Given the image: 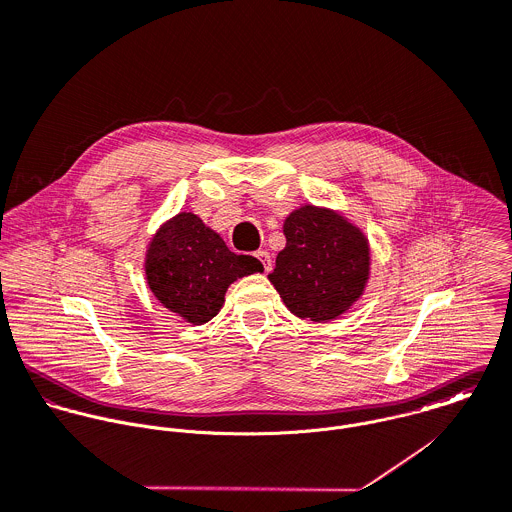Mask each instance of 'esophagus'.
<instances>
[{"label":"esophagus","instance_id":"1","mask_svg":"<svg viewBox=\"0 0 512 512\" xmlns=\"http://www.w3.org/2000/svg\"><path fill=\"white\" fill-rule=\"evenodd\" d=\"M255 257L261 261V265H263V269H265V271H271V267H273V259H271L269 251H257V253H255Z\"/></svg>","mask_w":512,"mask_h":512}]
</instances>
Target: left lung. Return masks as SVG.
<instances>
[{
	"instance_id": "8db88e82",
	"label": "left lung",
	"mask_w": 512,
	"mask_h": 512,
	"mask_svg": "<svg viewBox=\"0 0 512 512\" xmlns=\"http://www.w3.org/2000/svg\"><path fill=\"white\" fill-rule=\"evenodd\" d=\"M283 233L287 245L269 281L285 307L315 323L349 311L369 281L371 251L363 231L333 209L303 205L285 219Z\"/></svg>"
}]
</instances>
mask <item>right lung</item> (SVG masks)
I'll use <instances>...</instances> for the list:
<instances>
[{"label":"right lung","mask_w":512,"mask_h":512,"mask_svg":"<svg viewBox=\"0 0 512 512\" xmlns=\"http://www.w3.org/2000/svg\"><path fill=\"white\" fill-rule=\"evenodd\" d=\"M261 271L259 259L229 251L213 229L185 211L159 227L145 255L151 293L165 309L193 325H203L219 313L233 281Z\"/></svg>","instance_id":"1"}]
</instances>
